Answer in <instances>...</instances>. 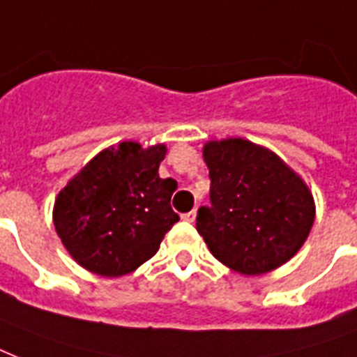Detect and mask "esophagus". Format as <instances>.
Here are the masks:
<instances>
[{"label": "esophagus", "instance_id": "34e87169", "mask_svg": "<svg viewBox=\"0 0 357 357\" xmlns=\"http://www.w3.org/2000/svg\"><path fill=\"white\" fill-rule=\"evenodd\" d=\"M181 218H183L185 222H195V218H196V211H189V213H185V215H181Z\"/></svg>", "mask_w": 357, "mask_h": 357}]
</instances>
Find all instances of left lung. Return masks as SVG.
Segmentation results:
<instances>
[{
	"instance_id": "obj_1",
	"label": "left lung",
	"mask_w": 357,
	"mask_h": 357,
	"mask_svg": "<svg viewBox=\"0 0 357 357\" xmlns=\"http://www.w3.org/2000/svg\"><path fill=\"white\" fill-rule=\"evenodd\" d=\"M204 159L211 206L198 209L196 229L211 254L246 276L287 263L315 220L304 181L276 153L244 139L207 142Z\"/></svg>"
}]
</instances>
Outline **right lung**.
<instances>
[{
    "label": "right lung",
    "mask_w": 357,
    "mask_h": 357,
    "mask_svg": "<svg viewBox=\"0 0 357 357\" xmlns=\"http://www.w3.org/2000/svg\"><path fill=\"white\" fill-rule=\"evenodd\" d=\"M167 148L120 142L98 153L55 200L53 222L72 257L86 271L116 278L155 255L178 222L170 198L176 179L159 178Z\"/></svg>",
    "instance_id": "obj_1"
}]
</instances>
